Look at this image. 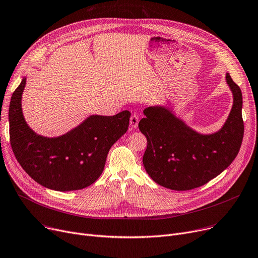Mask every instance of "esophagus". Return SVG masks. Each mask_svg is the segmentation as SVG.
<instances>
[{"mask_svg": "<svg viewBox=\"0 0 258 258\" xmlns=\"http://www.w3.org/2000/svg\"><path fill=\"white\" fill-rule=\"evenodd\" d=\"M139 123V116L137 114H133L130 119V124L132 128H136Z\"/></svg>", "mask_w": 258, "mask_h": 258, "instance_id": "34e87169", "label": "esophagus"}]
</instances>
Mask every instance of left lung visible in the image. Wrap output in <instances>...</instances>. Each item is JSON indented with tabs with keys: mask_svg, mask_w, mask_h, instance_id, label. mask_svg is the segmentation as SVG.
<instances>
[{
	"mask_svg": "<svg viewBox=\"0 0 258 258\" xmlns=\"http://www.w3.org/2000/svg\"><path fill=\"white\" fill-rule=\"evenodd\" d=\"M233 106L223 128L200 135L186 126L165 107L144 110L139 130L147 139L143 165L159 185L172 190H190L223 172L236 158L243 137L242 95L227 73Z\"/></svg>",
	"mask_w": 258,
	"mask_h": 258,
	"instance_id": "left-lung-1",
	"label": "left lung"
}]
</instances>
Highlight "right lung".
Here are the masks:
<instances>
[{
    "label": "right lung",
    "instance_id": "add662e5",
    "mask_svg": "<svg viewBox=\"0 0 258 258\" xmlns=\"http://www.w3.org/2000/svg\"><path fill=\"white\" fill-rule=\"evenodd\" d=\"M24 78L13 92L9 105V137L20 165L44 187L57 191L83 189L103 171L112 145L127 131L131 113L91 116L83 124L58 138L38 136L22 114Z\"/></svg>",
    "mask_w": 258,
    "mask_h": 258
}]
</instances>
